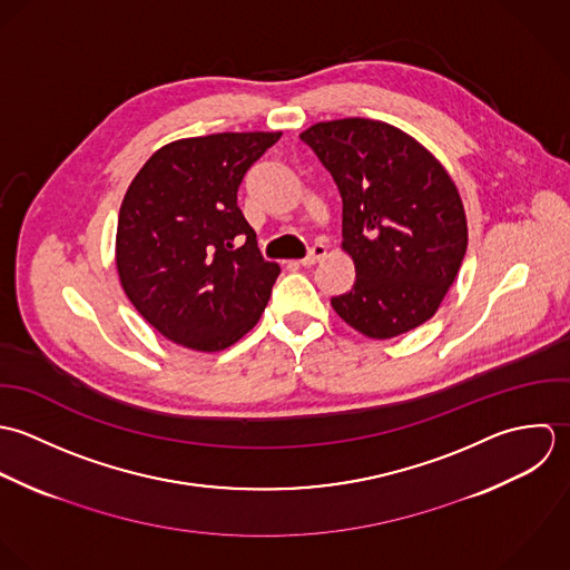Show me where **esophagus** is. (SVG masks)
<instances>
[{"instance_id":"obj_1","label":"esophagus","mask_w":570,"mask_h":570,"mask_svg":"<svg viewBox=\"0 0 570 570\" xmlns=\"http://www.w3.org/2000/svg\"><path fill=\"white\" fill-rule=\"evenodd\" d=\"M326 257V246L324 244H315L313 248H311V253L304 257V259H299L297 264L299 266H304V268H308V266H315L320 259H324Z\"/></svg>"}]
</instances>
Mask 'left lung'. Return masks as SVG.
<instances>
[{"label": "left lung", "instance_id": "obj_1", "mask_svg": "<svg viewBox=\"0 0 570 570\" xmlns=\"http://www.w3.org/2000/svg\"><path fill=\"white\" fill-rule=\"evenodd\" d=\"M299 138L342 194V248L354 284L335 313L370 340L432 320L466 250V216L441 160L403 129L372 118L311 125Z\"/></svg>", "mask_w": 570, "mask_h": 570}]
</instances>
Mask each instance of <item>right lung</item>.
I'll use <instances>...</instances> for the list:
<instances>
[{
	"label": "right lung",
	"instance_id": "1",
	"mask_svg": "<svg viewBox=\"0 0 570 570\" xmlns=\"http://www.w3.org/2000/svg\"><path fill=\"white\" fill-rule=\"evenodd\" d=\"M282 131H223L163 145L125 191L116 227L120 286L169 342L220 352L262 317L279 275L237 207L246 169ZM245 239L239 248L234 242Z\"/></svg>",
	"mask_w": 570,
	"mask_h": 570
}]
</instances>
